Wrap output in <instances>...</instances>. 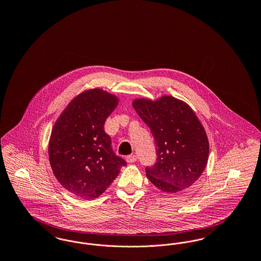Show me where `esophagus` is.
Wrapping results in <instances>:
<instances>
[{"instance_id":"esophagus-1","label":"esophagus","mask_w":261,"mask_h":261,"mask_svg":"<svg viewBox=\"0 0 261 261\" xmlns=\"http://www.w3.org/2000/svg\"><path fill=\"white\" fill-rule=\"evenodd\" d=\"M126 161H127V162H129V163L135 162L137 161V155H135V154H131V155H128V156L126 158Z\"/></svg>"}]
</instances>
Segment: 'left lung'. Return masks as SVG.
Wrapping results in <instances>:
<instances>
[{"instance_id":"obj_1","label":"left lung","mask_w":261,"mask_h":261,"mask_svg":"<svg viewBox=\"0 0 261 261\" xmlns=\"http://www.w3.org/2000/svg\"><path fill=\"white\" fill-rule=\"evenodd\" d=\"M132 106L156 145V162L146 168L148 179L169 194L192 186L203 172L210 153L208 139L197 114L172 96L135 99Z\"/></svg>"}]
</instances>
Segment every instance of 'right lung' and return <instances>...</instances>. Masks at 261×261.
Wrapping results in <instances>:
<instances>
[{
	"instance_id": "right-lung-1",
	"label": "right lung",
	"mask_w": 261,
	"mask_h": 261,
	"mask_svg": "<svg viewBox=\"0 0 261 261\" xmlns=\"http://www.w3.org/2000/svg\"><path fill=\"white\" fill-rule=\"evenodd\" d=\"M118 101L102 89L86 90L67 105L51 129L48 152L53 173L77 198H98L126 165L103 130Z\"/></svg>"
}]
</instances>
